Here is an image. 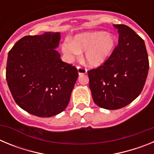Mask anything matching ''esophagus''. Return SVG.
Wrapping results in <instances>:
<instances>
[{
	"label": "esophagus",
	"mask_w": 154,
	"mask_h": 154,
	"mask_svg": "<svg viewBox=\"0 0 154 154\" xmlns=\"http://www.w3.org/2000/svg\"><path fill=\"white\" fill-rule=\"evenodd\" d=\"M77 69H78V72L79 75L85 74V73H86V69L82 67V66H79V65L78 67H77Z\"/></svg>",
	"instance_id": "1"
}]
</instances>
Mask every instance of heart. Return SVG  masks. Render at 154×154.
<instances>
[{
  "label": "heart",
  "mask_w": 154,
  "mask_h": 154,
  "mask_svg": "<svg viewBox=\"0 0 154 154\" xmlns=\"http://www.w3.org/2000/svg\"><path fill=\"white\" fill-rule=\"evenodd\" d=\"M115 37L104 31H95L76 35L73 40H65L62 44V51L68 59L79 57L85 51V62L91 67L103 65L114 48Z\"/></svg>",
  "instance_id": "1"
}]
</instances>
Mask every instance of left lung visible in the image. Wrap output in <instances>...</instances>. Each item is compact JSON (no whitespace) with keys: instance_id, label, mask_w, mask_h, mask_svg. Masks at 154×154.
I'll list each match as a JSON object with an SVG mask.
<instances>
[{"instance_id":"8db88e82","label":"left lung","mask_w":154,"mask_h":154,"mask_svg":"<svg viewBox=\"0 0 154 154\" xmlns=\"http://www.w3.org/2000/svg\"><path fill=\"white\" fill-rule=\"evenodd\" d=\"M119 44L106 61L88 71L94 103L106 109L123 108L142 92L149 70L144 41L125 24H113Z\"/></svg>"}]
</instances>
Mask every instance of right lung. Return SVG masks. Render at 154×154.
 <instances>
[{
	"mask_svg": "<svg viewBox=\"0 0 154 154\" xmlns=\"http://www.w3.org/2000/svg\"><path fill=\"white\" fill-rule=\"evenodd\" d=\"M60 34L45 32L17 41L8 52L6 79L15 103L26 112L50 117L67 107L78 70L55 49Z\"/></svg>",
	"mask_w": 154,
	"mask_h": 154,
	"instance_id": "1",
	"label": "right lung"
}]
</instances>
